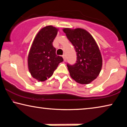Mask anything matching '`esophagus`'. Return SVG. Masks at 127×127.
Segmentation results:
<instances>
[{
    "label": "esophagus",
    "instance_id": "obj_1",
    "mask_svg": "<svg viewBox=\"0 0 127 127\" xmlns=\"http://www.w3.org/2000/svg\"><path fill=\"white\" fill-rule=\"evenodd\" d=\"M62 57H63V58H64V61L65 62L66 61V55H65V54L62 55Z\"/></svg>",
    "mask_w": 127,
    "mask_h": 127
}]
</instances>
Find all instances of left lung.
Wrapping results in <instances>:
<instances>
[{
	"mask_svg": "<svg viewBox=\"0 0 127 127\" xmlns=\"http://www.w3.org/2000/svg\"><path fill=\"white\" fill-rule=\"evenodd\" d=\"M67 39L75 48L76 62L73 65L67 64L70 75L80 84H89L99 75L102 67L101 53L95 39L85 30H63Z\"/></svg>",
	"mask_w": 127,
	"mask_h": 127,
	"instance_id": "left-lung-1",
	"label": "left lung"
}]
</instances>
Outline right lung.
Returning a JSON list of instances; mask_svg holds the SVG:
<instances>
[{
	"label": "right lung",
	"mask_w": 127,
	"mask_h": 127,
	"mask_svg": "<svg viewBox=\"0 0 127 127\" xmlns=\"http://www.w3.org/2000/svg\"><path fill=\"white\" fill-rule=\"evenodd\" d=\"M58 29L52 26L42 28L35 36L28 56V66L31 76L39 81H45L53 75L59 64L63 61L57 56L52 45Z\"/></svg>",
	"instance_id": "1"
}]
</instances>
